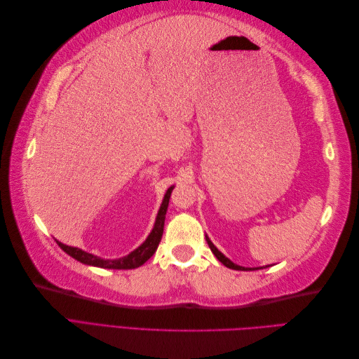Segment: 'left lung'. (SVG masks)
<instances>
[{"instance_id": "left-lung-1", "label": "left lung", "mask_w": 359, "mask_h": 359, "mask_svg": "<svg viewBox=\"0 0 359 359\" xmlns=\"http://www.w3.org/2000/svg\"><path fill=\"white\" fill-rule=\"evenodd\" d=\"M205 238H206V243H208V245H210V248H211V252L214 253V256L220 260V262L224 265V266H227V268H231V269H238V271H253V269H257V268H244V266H240V265H236V264H233L231 259H227L219 248H217L212 243H211V240L208 236L205 235ZM268 266V265H266ZM260 268H264V266H260Z\"/></svg>"}]
</instances>
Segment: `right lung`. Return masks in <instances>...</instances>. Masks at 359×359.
Listing matches in <instances>:
<instances>
[{
    "label": "right lung",
    "mask_w": 359,
    "mask_h": 359,
    "mask_svg": "<svg viewBox=\"0 0 359 359\" xmlns=\"http://www.w3.org/2000/svg\"><path fill=\"white\" fill-rule=\"evenodd\" d=\"M172 190H173V186H170L166 190L165 198H163V202L160 205V210H158L157 217H156L154 227H153V231L149 232V235L147 236V240L142 244H140L137 248H135L132 253H128L124 257H119V259H102V257L95 256V255L86 253V252H83L82 248H78V247H70V245H66V244H62L60 241H57V244L69 256H72L76 260H79L81 264H85V265L107 268V269H133V268H137L140 265H144L147 260L156 253V250L158 247V243L161 240L163 226H165L166 211H168V205H169Z\"/></svg>",
    "instance_id": "1"
}]
</instances>
